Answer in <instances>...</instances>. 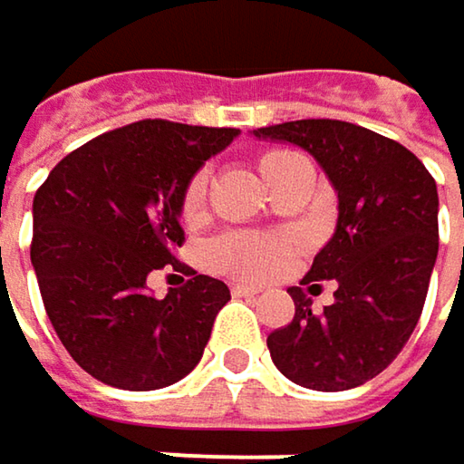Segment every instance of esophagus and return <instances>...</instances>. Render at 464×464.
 Segmentation results:
<instances>
[{
  "instance_id": "1",
  "label": "esophagus",
  "mask_w": 464,
  "mask_h": 464,
  "mask_svg": "<svg viewBox=\"0 0 464 464\" xmlns=\"http://www.w3.org/2000/svg\"><path fill=\"white\" fill-rule=\"evenodd\" d=\"M260 292L263 289L257 284H244V281L233 284V295H238V297H252V295H260Z\"/></svg>"
}]
</instances>
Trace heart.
<instances>
[{"label": "heart", "mask_w": 464, "mask_h": 464, "mask_svg": "<svg viewBox=\"0 0 464 464\" xmlns=\"http://www.w3.org/2000/svg\"><path fill=\"white\" fill-rule=\"evenodd\" d=\"M292 150H266L257 159L260 175L266 183L276 175L281 164H286ZM207 193H209V172L201 169L196 172L183 193V218L198 220L207 207ZM292 255V238L289 236H268V233H246L231 231L218 236L207 246V260L215 271L241 276V278H271L276 276Z\"/></svg>", "instance_id": "1"}]
</instances>
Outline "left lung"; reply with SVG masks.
<instances>
[{"label": "left lung", "instance_id": "8db88e82", "mask_svg": "<svg viewBox=\"0 0 464 464\" xmlns=\"http://www.w3.org/2000/svg\"><path fill=\"white\" fill-rule=\"evenodd\" d=\"M305 148L337 193V228L303 284L334 281V303L311 311L292 286L295 318L268 334L276 369L311 391H351L377 377L411 337L439 257V190L396 140L337 119H300L252 132Z\"/></svg>", "mask_w": 464, "mask_h": 464}]
</instances>
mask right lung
I'll return each instance as SVG.
<instances>
[{
  "label": "right lung",
  "mask_w": 464,
  "mask_h": 464,
  "mask_svg": "<svg viewBox=\"0 0 464 464\" xmlns=\"http://www.w3.org/2000/svg\"><path fill=\"white\" fill-rule=\"evenodd\" d=\"M238 130L146 119L71 150L34 196L31 266L71 358L121 391H159L201 361L223 281L188 278L156 300L148 276L180 268L183 193Z\"/></svg>",
  "instance_id": "right-lung-1"
}]
</instances>
